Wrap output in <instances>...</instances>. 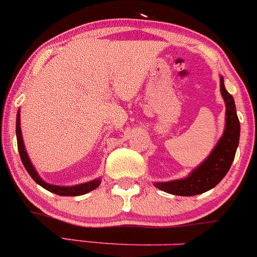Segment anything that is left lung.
<instances>
[{
    "label": "left lung",
    "mask_w": 257,
    "mask_h": 257,
    "mask_svg": "<svg viewBox=\"0 0 257 257\" xmlns=\"http://www.w3.org/2000/svg\"><path fill=\"white\" fill-rule=\"evenodd\" d=\"M220 90L226 105L225 113V131L210 155L184 179L165 183H155L154 185L165 193L173 195L191 196L203 194L215 188L227 174L240 138V121L236 114V107L232 95L225 89L224 78L220 77Z\"/></svg>",
    "instance_id": "1"
}]
</instances>
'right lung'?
<instances>
[{
	"label": "right lung",
	"mask_w": 257,
	"mask_h": 257,
	"mask_svg": "<svg viewBox=\"0 0 257 257\" xmlns=\"http://www.w3.org/2000/svg\"><path fill=\"white\" fill-rule=\"evenodd\" d=\"M21 121H20V110L17 113V119H16V136H17V145H18V152H20V157L21 160H22L23 165H25L26 170H27L28 174L31 175V178L41 185L42 188H45L46 190L51 191V193L57 194V195H62V196H78V195H83V194H87L89 191L94 190L99 186L100 184V179H94L92 181H88V183L84 184H79V185H73V186H58V185H52V184L46 183L42 178H40V175L37 174L36 172L35 167L31 163L30 158H28L27 152L25 149V144H23V138H22V133H21V126H20Z\"/></svg>",
	"instance_id": "1"
}]
</instances>
